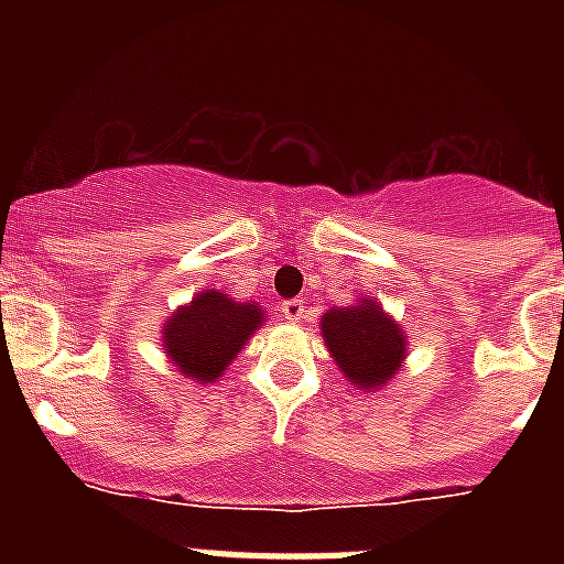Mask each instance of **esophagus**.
<instances>
[{"mask_svg":"<svg viewBox=\"0 0 564 564\" xmlns=\"http://www.w3.org/2000/svg\"><path fill=\"white\" fill-rule=\"evenodd\" d=\"M279 311H282V316H285L288 322H293V325H299V322L307 316V307L302 299H288V302L279 305Z\"/></svg>","mask_w":564,"mask_h":564,"instance_id":"1","label":"esophagus"}]
</instances>
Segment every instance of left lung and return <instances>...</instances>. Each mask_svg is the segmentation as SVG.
Masks as SVG:
<instances>
[{"instance_id":"1","label":"left lung","mask_w":564,"mask_h":564,"mask_svg":"<svg viewBox=\"0 0 564 564\" xmlns=\"http://www.w3.org/2000/svg\"><path fill=\"white\" fill-rule=\"evenodd\" d=\"M341 376L361 392H376L398 376L410 352L406 333L383 311L376 296L356 305L330 307L318 327Z\"/></svg>"}]
</instances>
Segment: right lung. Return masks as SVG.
Here are the masks:
<instances>
[{"label":"right lung","mask_w":564,"mask_h":564,"mask_svg":"<svg viewBox=\"0 0 564 564\" xmlns=\"http://www.w3.org/2000/svg\"><path fill=\"white\" fill-rule=\"evenodd\" d=\"M265 325L259 302H237L228 293H194L163 322V350L183 378L197 383H217L231 367L248 338Z\"/></svg>","instance_id":"1"}]
</instances>
